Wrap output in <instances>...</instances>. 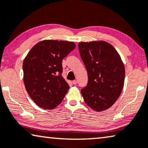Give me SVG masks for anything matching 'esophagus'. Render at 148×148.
<instances>
[{
    "instance_id": "1",
    "label": "esophagus",
    "mask_w": 148,
    "mask_h": 148,
    "mask_svg": "<svg viewBox=\"0 0 148 148\" xmlns=\"http://www.w3.org/2000/svg\"><path fill=\"white\" fill-rule=\"evenodd\" d=\"M72 84H74V85L77 84V81L76 80H73V81H72Z\"/></svg>"
}]
</instances>
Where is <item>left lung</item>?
I'll return each mask as SVG.
<instances>
[{"mask_svg":"<svg viewBox=\"0 0 148 148\" xmlns=\"http://www.w3.org/2000/svg\"><path fill=\"white\" fill-rule=\"evenodd\" d=\"M80 57L88 73L86 86L81 89L85 103L96 111L109 109L123 88L125 67L115 49L103 41L78 43Z\"/></svg>","mask_w":148,"mask_h":148,"instance_id":"obj_1","label":"left lung"}]
</instances>
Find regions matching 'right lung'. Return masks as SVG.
<instances>
[{"label":"right lung","instance_id":"obj_1","mask_svg":"<svg viewBox=\"0 0 148 148\" xmlns=\"http://www.w3.org/2000/svg\"><path fill=\"white\" fill-rule=\"evenodd\" d=\"M75 47L70 41L44 40L35 45L24 59L25 86L39 107L52 109L64 99L70 86L62 76V60Z\"/></svg>","mask_w":148,"mask_h":148}]
</instances>
